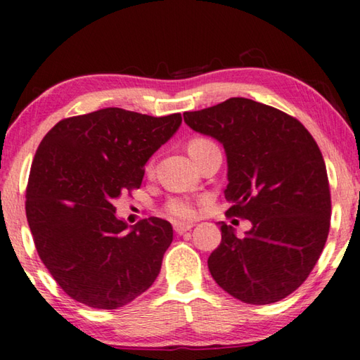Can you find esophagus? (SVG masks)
<instances>
[{
    "mask_svg": "<svg viewBox=\"0 0 360 360\" xmlns=\"http://www.w3.org/2000/svg\"><path fill=\"white\" fill-rule=\"evenodd\" d=\"M193 226H194L193 223H175L174 229H175L176 234H184V233H186V231H190V229H191Z\"/></svg>",
    "mask_w": 360,
    "mask_h": 360,
    "instance_id": "obj_1",
    "label": "esophagus"
}]
</instances>
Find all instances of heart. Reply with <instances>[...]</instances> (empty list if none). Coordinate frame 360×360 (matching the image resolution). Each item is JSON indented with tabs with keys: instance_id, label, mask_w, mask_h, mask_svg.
I'll return each mask as SVG.
<instances>
[{
	"instance_id": "obj_1",
	"label": "heart",
	"mask_w": 360,
	"mask_h": 360,
	"mask_svg": "<svg viewBox=\"0 0 360 360\" xmlns=\"http://www.w3.org/2000/svg\"><path fill=\"white\" fill-rule=\"evenodd\" d=\"M207 143H210V140L207 139H193L190 140V143H188V151L193 153ZM166 212L169 214V217H172L175 220H190L196 215L194 204L190 201V199H185V198L170 199L166 205Z\"/></svg>"
}]
</instances>
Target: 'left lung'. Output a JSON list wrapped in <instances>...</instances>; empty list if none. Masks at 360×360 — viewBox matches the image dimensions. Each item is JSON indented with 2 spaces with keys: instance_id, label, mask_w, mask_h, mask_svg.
Here are the masks:
<instances>
[{
  "instance_id": "8db88e82",
  "label": "left lung",
  "mask_w": 360,
  "mask_h": 360,
  "mask_svg": "<svg viewBox=\"0 0 360 360\" xmlns=\"http://www.w3.org/2000/svg\"><path fill=\"white\" fill-rule=\"evenodd\" d=\"M184 120L223 145L226 215L252 223L245 236L219 223L221 243L207 260L212 278L249 304L290 295L319 260L330 229L328 176L313 135L293 116L243 97L186 111Z\"/></svg>"
}]
</instances>
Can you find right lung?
<instances>
[{
  "label": "right lung",
  "instance_id": "add662e5",
  "mask_svg": "<svg viewBox=\"0 0 360 360\" xmlns=\"http://www.w3.org/2000/svg\"><path fill=\"white\" fill-rule=\"evenodd\" d=\"M180 124V113L103 108L58 121L41 140L27 220L41 262L76 302L116 309L156 281L172 225L150 217L127 229L111 202L140 188L146 161Z\"/></svg>",
  "mask_w": 360,
  "mask_h": 360
}]
</instances>
